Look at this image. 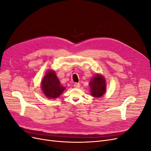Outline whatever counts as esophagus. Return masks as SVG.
I'll use <instances>...</instances> for the list:
<instances>
[{"label":"esophagus","mask_w":151,"mask_h":151,"mask_svg":"<svg viewBox=\"0 0 151 151\" xmlns=\"http://www.w3.org/2000/svg\"><path fill=\"white\" fill-rule=\"evenodd\" d=\"M80 86H81L80 83H75L74 84V88H79V87H80Z\"/></svg>","instance_id":"obj_1"}]
</instances>
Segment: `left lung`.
I'll return each instance as SVG.
<instances>
[{
    "instance_id": "left-lung-1",
    "label": "left lung",
    "mask_w": 151,
    "mask_h": 151,
    "mask_svg": "<svg viewBox=\"0 0 151 151\" xmlns=\"http://www.w3.org/2000/svg\"><path fill=\"white\" fill-rule=\"evenodd\" d=\"M91 89V93L92 96L95 98H100L106 93V83L104 77L100 75L97 74L91 79L89 84Z\"/></svg>"
}]
</instances>
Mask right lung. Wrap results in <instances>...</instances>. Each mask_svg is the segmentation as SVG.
<instances>
[{"instance_id": "add662e5", "label": "right lung", "mask_w": 151, "mask_h": 151, "mask_svg": "<svg viewBox=\"0 0 151 151\" xmlns=\"http://www.w3.org/2000/svg\"><path fill=\"white\" fill-rule=\"evenodd\" d=\"M41 87L45 96L49 99L58 98L65 89L59 81L55 72L52 70L48 71L43 77Z\"/></svg>"}]
</instances>
